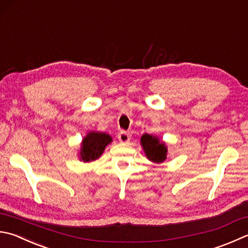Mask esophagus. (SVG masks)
Wrapping results in <instances>:
<instances>
[{"label":"esophagus","mask_w":248,"mask_h":248,"mask_svg":"<svg viewBox=\"0 0 248 248\" xmlns=\"http://www.w3.org/2000/svg\"><path fill=\"white\" fill-rule=\"evenodd\" d=\"M118 138H119V141L122 142V143H127L129 140H130V136L129 134H127L126 132H121L118 135Z\"/></svg>","instance_id":"34e87169"}]
</instances>
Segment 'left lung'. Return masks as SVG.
<instances>
[{
  "instance_id": "left-lung-1",
  "label": "left lung",
  "mask_w": 248,
  "mask_h": 248,
  "mask_svg": "<svg viewBox=\"0 0 248 248\" xmlns=\"http://www.w3.org/2000/svg\"><path fill=\"white\" fill-rule=\"evenodd\" d=\"M140 144L149 161L161 164L167 157V147L164 141L153 135L143 134L140 138Z\"/></svg>"
}]
</instances>
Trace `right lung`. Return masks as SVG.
Segmentation results:
<instances>
[{
  "label": "right lung",
  "mask_w": 248,
  "mask_h": 248,
  "mask_svg": "<svg viewBox=\"0 0 248 248\" xmlns=\"http://www.w3.org/2000/svg\"><path fill=\"white\" fill-rule=\"evenodd\" d=\"M111 142L112 137L107 133L95 132V130L88 132L81 142V149L78 152L80 161L87 163L98 160L102 155L107 146Z\"/></svg>",
  "instance_id": "1"
}]
</instances>
